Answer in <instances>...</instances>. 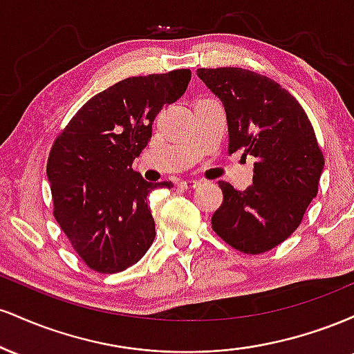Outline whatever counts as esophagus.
<instances>
[{
  "label": "esophagus",
  "mask_w": 354,
  "mask_h": 354,
  "mask_svg": "<svg viewBox=\"0 0 354 354\" xmlns=\"http://www.w3.org/2000/svg\"><path fill=\"white\" fill-rule=\"evenodd\" d=\"M198 185H200V183H198L196 180H185V181L180 183V188H183V189H194V188H198Z\"/></svg>",
  "instance_id": "1"
}]
</instances>
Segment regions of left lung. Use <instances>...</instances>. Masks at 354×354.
Returning a JSON list of instances; mask_svg holds the SVG:
<instances>
[{
	"instance_id": "1",
	"label": "left lung",
	"mask_w": 354,
	"mask_h": 354,
	"mask_svg": "<svg viewBox=\"0 0 354 354\" xmlns=\"http://www.w3.org/2000/svg\"><path fill=\"white\" fill-rule=\"evenodd\" d=\"M226 111L228 151L254 158L253 185L245 191L219 181L221 206L214 233L241 253L281 245L301 225L318 194L324 156L301 104L276 81L243 68H200Z\"/></svg>"
}]
</instances>
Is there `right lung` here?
Instances as JSON below:
<instances>
[{"label": "right lung", "instance_id": "add662e5", "mask_svg": "<svg viewBox=\"0 0 354 354\" xmlns=\"http://www.w3.org/2000/svg\"><path fill=\"white\" fill-rule=\"evenodd\" d=\"M189 80V70L126 78L86 101L56 136L46 165L53 214L93 271L120 273L151 246L148 194L171 183H148L131 165L151 140L154 118Z\"/></svg>", "mask_w": 354, "mask_h": 354}]
</instances>
